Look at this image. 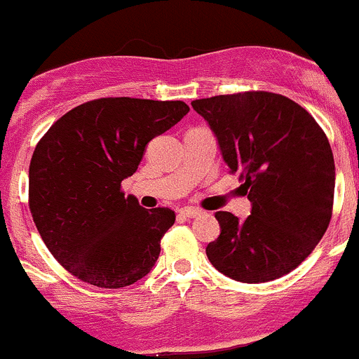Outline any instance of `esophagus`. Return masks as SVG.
Masks as SVG:
<instances>
[{
  "instance_id": "esophagus-1",
  "label": "esophagus",
  "mask_w": 359,
  "mask_h": 359,
  "mask_svg": "<svg viewBox=\"0 0 359 359\" xmlns=\"http://www.w3.org/2000/svg\"><path fill=\"white\" fill-rule=\"evenodd\" d=\"M180 212L181 216H184V218H197V216L202 215L201 209L197 208H183Z\"/></svg>"
}]
</instances>
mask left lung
Here are the masks:
<instances>
[{
	"mask_svg": "<svg viewBox=\"0 0 359 359\" xmlns=\"http://www.w3.org/2000/svg\"><path fill=\"white\" fill-rule=\"evenodd\" d=\"M218 137L230 175L251 201L239 222L218 211L222 233L205 255L216 271L241 283L288 274L312 253L330 225L335 162L325 130L299 102L250 90L191 101Z\"/></svg>",
	"mask_w": 359,
	"mask_h": 359,
	"instance_id": "8db88e82",
	"label": "left lung"
}]
</instances>
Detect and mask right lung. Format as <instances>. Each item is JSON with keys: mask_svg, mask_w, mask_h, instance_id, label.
<instances>
[{"mask_svg": "<svg viewBox=\"0 0 359 359\" xmlns=\"http://www.w3.org/2000/svg\"><path fill=\"white\" fill-rule=\"evenodd\" d=\"M190 111L183 101L101 97L69 109L38 141L29 209L55 260L97 288H123L151 271L175 225L169 208L144 209L122 191L147 144Z\"/></svg>", "mask_w": 359, "mask_h": 359, "instance_id": "right-lung-1", "label": "right lung"}]
</instances>
